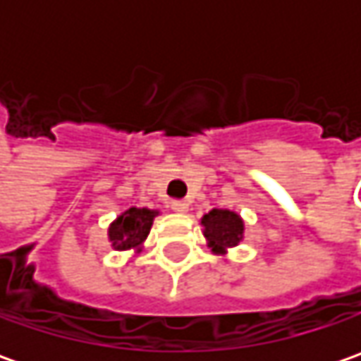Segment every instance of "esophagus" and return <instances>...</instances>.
Wrapping results in <instances>:
<instances>
[{"label": "esophagus", "instance_id": "1", "mask_svg": "<svg viewBox=\"0 0 361 361\" xmlns=\"http://www.w3.org/2000/svg\"><path fill=\"white\" fill-rule=\"evenodd\" d=\"M171 209H173L174 213H187L188 202L180 201V199H174V201H171Z\"/></svg>", "mask_w": 361, "mask_h": 361}]
</instances>
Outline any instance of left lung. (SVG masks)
I'll return each mask as SVG.
<instances>
[{"instance_id":"8db88e82","label":"left lung","mask_w":361,"mask_h":361,"mask_svg":"<svg viewBox=\"0 0 361 361\" xmlns=\"http://www.w3.org/2000/svg\"><path fill=\"white\" fill-rule=\"evenodd\" d=\"M204 237L209 239L213 251H223L225 247H235L243 237V221L231 211L213 209L202 216Z\"/></svg>"}]
</instances>
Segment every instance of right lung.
Here are the masks:
<instances>
[{"mask_svg":"<svg viewBox=\"0 0 361 361\" xmlns=\"http://www.w3.org/2000/svg\"><path fill=\"white\" fill-rule=\"evenodd\" d=\"M154 216H157V211H150V209H136V207L128 209L108 229L112 247L118 251H126L140 245L152 227Z\"/></svg>","mask_w":361,"mask_h":361,"instance_id":"add662e5","label":"right lung"}]
</instances>
